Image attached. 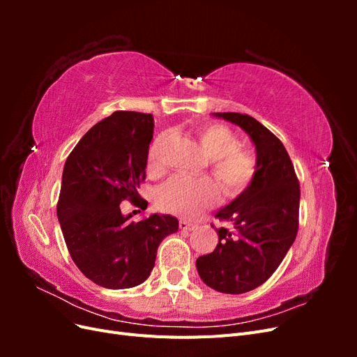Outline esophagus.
<instances>
[{
    "instance_id": "obj_1",
    "label": "esophagus",
    "mask_w": 357,
    "mask_h": 357,
    "mask_svg": "<svg viewBox=\"0 0 357 357\" xmlns=\"http://www.w3.org/2000/svg\"><path fill=\"white\" fill-rule=\"evenodd\" d=\"M178 226H180V229H183V231H192L193 228H195V223H192V222H189V220H185V219H181L180 222H178Z\"/></svg>"
}]
</instances>
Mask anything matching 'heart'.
<instances>
[{
    "instance_id": "1",
    "label": "heart",
    "mask_w": 357,
    "mask_h": 357,
    "mask_svg": "<svg viewBox=\"0 0 357 357\" xmlns=\"http://www.w3.org/2000/svg\"><path fill=\"white\" fill-rule=\"evenodd\" d=\"M168 135H159L149 149V171L164 169V149ZM204 152L211 158L210 165L214 177L219 180L225 195L238 197L250 186L256 174L255 158L241 149L240 139L222 125H208L199 131ZM220 198V188L213 178H190L174 176L158 192L159 207L181 218H195L211 207Z\"/></svg>"
}]
</instances>
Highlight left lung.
Listing matches in <instances>:
<instances>
[{"mask_svg": "<svg viewBox=\"0 0 357 357\" xmlns=\"http://www.w3.org/2000/svg\"><path fill=\"white\" fill-rule=\"evenodd\" d=\"M240 126L256 149V174L241 195L215 218L234 229L215 228L214 252L197 259L202 282L222 294L250 291L274 274L298 234L299 183L283 143L256 119L240 113H211Z\"/></svg>", "mask_w": 357, "mask_h": 357, "instance_id": "8db88e82", "label": "left lung"}]
</instances>
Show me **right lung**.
I'll return each instance as SVG.
<instances>
[{
    "mask_svg": "<svg viewBox=\"0 0 357 357\" xmlns=\"http://www.w3.org/2000/svg\"><path fill=\"white\" fill-rule=\"evenodd\" d=\"M152 114L114 112L93 125L67 158L58 220L74 264L105 289L142 284L155 266L160 241L178 229L171 214L132 222L125 199L144 210L137 186L146 177Z\"/></svg>",
    "mask_w": 357,
    "mask_h": 357,
    "instance_id": "right-lung-1",
    "label": "right lung"
}]
</instances>
